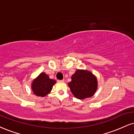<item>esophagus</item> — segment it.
I'll return each mask as SVG.
<instances>
[{
    "label": "esophagus",
    "mask_w": 134,
    "mask_h": 134,
    "mask_svg": "<svg viewBox=\"0 0 134 134\" xmlns=\"http://www.w3.org/2000/svg\"><path fill=\"white\" fill-rule=\"evenodd\" d=\"M57 82H64V80H57Z\"/></svg>",
    "instance_id": "34e87169"
}]
</instances>
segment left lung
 Returning a JSON list of instances; mask_svg holds the SVG:
<instances>
[{"instance_id": "1", "label": "left lung", "mask_w": 134, "mask_h": 134, "mask_svg": "<svg viewBox=\"0 0 134 134\" xmlns=\"http://www.w3.org/2000/svg\"><path fill=\"white\" fill-rule=\"evenodd\" d=\"M68 83L72 93L77 99L82 100L91 97L97 89V80L91 72L77 70Z\"/></svg>"}]
</instances>
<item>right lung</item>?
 <instances>
[{
  "instance_id": "1",
  "label": "right lung",
  "mask_w": 134,
  "mask_h": 134,
  "mask_svg": "<svg viewBox=\"0 0 134 134\" xmlns=\"http://www.w3.org/2000/svg\"><path fill=\"white\" fill-rule=\"evenodd\" d=\"M55 83V80L50 79L49 75L42 72L32 82V91L35 96L44 97L51 92L53 85Z\"/></svg>"
}]
</instances>
